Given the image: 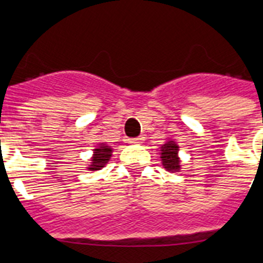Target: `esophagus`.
Masks as SVG:
<instances>
[{
  "label": "esophagus",
  "instance_id": "obj_1",
  "mask_svg": "<svg viewBox=\"0 0 263 263\" xmlns=\"http://www.w3.org/2000/svg\"><path fill=\"white\" fill-rule=\"evenodd\" d=\"M143 141H144V136L134 137V139H127V143L129 144H139V143H143Z\"/></svg>",
  "mask_w": 263,
  "mask_h": 263
}]
</instances>
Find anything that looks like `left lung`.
<instances>
[{"instance_id": "obj_1", "label": "left lung", "mask_w": 263, "mask_h": 263, "mask_svg": "<svg viewBox=\"0 0 263 263\" xmlns=\"http://www.w3.org/2000/svg\"><path fill=\"white\" fill-rule=\"evenodd\" d=\"M179 146L174 140H169L161 146V161L167 172H179L181 169V160L178 157Z\"/></svg>"}]
</instances>
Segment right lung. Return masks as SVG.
<instances>
[{"mask_svg":"<svg viewBox=\"0 0 263 263\" xmlns=\"http://www.w3.org/2000/svg\"><path fill=\"white\" fill-rule=\"evenodd\" d=\"M112 156V148L106 144H99L98 148L94 149V155L91 157V164L89 165V170H101L105 167V165L110 161V157Z\"/></svg>","mask_w":263,"mask_h":263,"instance_id":"1","label":"right lung"}]
</instances>
